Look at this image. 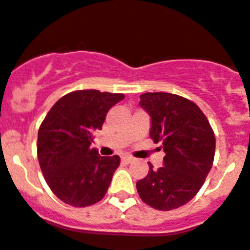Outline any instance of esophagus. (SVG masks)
Returning a JSON list of instances; mask_svg holds the SVG:
<instances>
[{
	"instance_id": "esophagus-1",
	"label": "esophagus",
	"mask_w": 250,
	"mask_h": 250,
	"mask_svg": "<svg viewBox=\"0 0 250 250\" xmlns=\"http://www.w3.org/2000/svg\"><path fill=\"white\" fill-rule=\"evenodd\" d=\"M121 161H123L124 164H131L134 161V158L130 157V156H124V157L121 158Z\"/></svg>"
}]
</instances>
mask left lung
Masks as SVG:
<instances>
[{"label": "left lung", "instance_id": "8db88e82", "mask_svg": "<svg viewBox=\"0 0 250 250\" xmlns=\"http://www.w3.org/2000/svg\"><path fill=\"white\" fill-rule=\"evenodd\" d=\"M139 104L150 115V139L162 144L165 166L137 181L140 199L158 211H171L194 198L213 165L216 138L193 101L172 93H143Z\"/></svg>", "mask_w": 250, "mask_h": 250}]
</instances>
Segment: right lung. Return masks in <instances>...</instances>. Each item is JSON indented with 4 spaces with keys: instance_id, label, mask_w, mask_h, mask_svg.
<instances>
[{
    "instance_id": "obj_1",
    "label": "right lung",
    "mask_w": 250,
    "mask_h": 250,
    "mask_svg": "<svg viewBox=\"0 0 250 250\" xmlns=\"http://www.w3.org/2000/svg\"><path fill=\"white\" fill-rule=\"evenodd\" d=\"M124 98L121 93L74 90L61 97L41 124L39 166L49 189L63 203L88 207L107 193L120 157H101L90 143L108 110Z\"/></svg>"
}]
</instances>
